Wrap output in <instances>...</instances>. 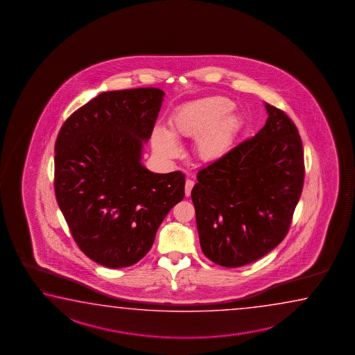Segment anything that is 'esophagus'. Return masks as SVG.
<instances>
[{
	"label": "esophagus",
	"instance_id": "obj_1",
	"mask_svg": "<svg viewBox=\"0 0 355 355\" xmlns=\"http://www.w3.org/2000/svg\"><path fill=\"white\" fill-rule=\"evenodd\" d=\"M193 185H195V182L193 180H190V179H187V182H185V196H187V198L190 196Z\"/></svg>",
	"mask_w": 355,
	"mask_h": 355
}]
</instances>
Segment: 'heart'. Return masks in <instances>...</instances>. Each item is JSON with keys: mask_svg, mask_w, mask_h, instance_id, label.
<instances>
[{"mask_svg": "<svg viewBox=\"0 0 355 355\" xmlns=\"http://www.w3.org/2000/svg\"><path fill=\"white\" fill-rule=\"evenodd\" d=\"M234 103L223 96H210L187 103L168 118L170 132L157 128L151 143L160 157L171 159L180 150L176 139H195V151L201 160L215 162L229 153L240 126Z\"/></svg>", "mask_w": 355, "mask_h": 355, "instance_id": "b5f03b06", "label": "heart"}]
</instances>
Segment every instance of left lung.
Wrapping results in <instances>:
<instances>
[{
    "instance_id": "1",
    "label": "left lung",
    "mask_w": 355,
    "mask_h": 355,
    "mask_svg": "<svg viewBox=\"0 0 355 355\" xmlns=\"http://www.w3.org/2000/svg\"><path fill=\"white\" fill-rule=\"evenodd\" d=\"M265 108V126L200 170L191 191L201 250L229 268L254 262L282 242L303 189L298 129L281 109Z\"/></svg>"
}]
</instances>
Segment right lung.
<instances>
[{"label": "right lung", "instance_id": "add662e5", "mask_svg": "<svg viewBox=\"0 0 355 355\" xmlns=\"http://www.w3.org/2000/svg\"><path fill=\"white\" fill-rule=\"evenodd\" d=\"M165 93L104 92L76 110L54 146V191L73 239L99 265L123 268L149 252L168 211L185 195L181 171L141 162Z\"/></svg>", "mask_w": 355, "mask_h": 355}]
</instances>
